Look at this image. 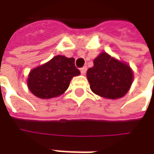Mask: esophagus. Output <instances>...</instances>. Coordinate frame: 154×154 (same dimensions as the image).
Returning a JSON list of instances; mask_svg holds the SVG:
<instances>
[{
	"label": "esophagus",
	"instance_id": "obj_1",
	"mask_svg": "<svg viewBox=\"0 0 154 154\" xmlns=\"http://www.w3.org/2000/svg\"><path fill=\"white\" fill-rule=\"evenodd\" d=\"M86 70H87L86 67H83L82 68H80V73H81V74H86Z\"/></svg>",
	"mask_w": 154,
	"mask_h": 154
}]
</instances>
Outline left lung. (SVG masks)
<instances>
[{
	"label": "left lung",
	"mask_w": 154,
	"mask_h": 154,
	"mask_svg": "<svg viewBox=\"0 0 154 154\" xmlns=\"http://www.w3.org/2000/svg\"><path fill=\"white\" fill-rule=\"evenodd\" d=\"M86 78L90 88L98 96L109 99L122 98L133 83L134 73L130 66L106 52H101L93 61Z\"/></svg>",
	"instance_id": "left-lung-1"
}]
</instances>
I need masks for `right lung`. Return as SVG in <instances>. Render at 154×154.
<instances>
[{
	"instance_id": "obj_1",
	"label": "right lung",
	"mask_w": 154,
	"mask_h": 154,
	"mask_svg": "<svg viewBox=\"0 0 154 154\" xmlns=\"http://www.w3.org/2000/svg\"><path fill=\"white\" fill-rule=\"evenodd\" d=\"M80 74V70L75 68L74 58L58 55L32 69L27 78V86L38 98H56L66 92L72 78Z\"/></svg>"
}]
</instances>
